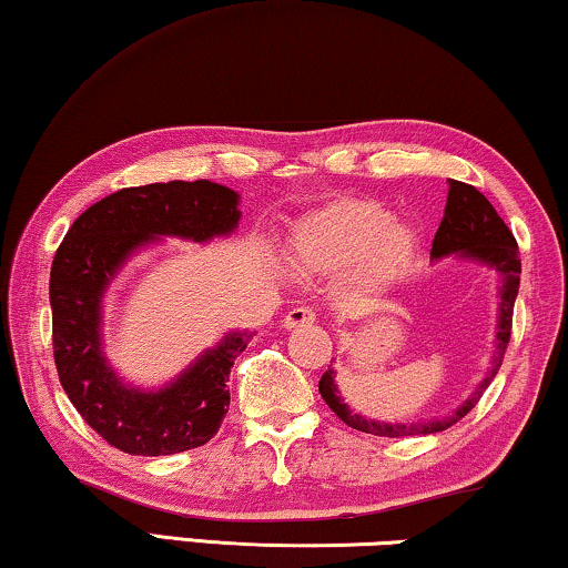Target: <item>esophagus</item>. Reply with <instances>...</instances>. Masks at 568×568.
<instances>
[{
	"label": "esophagus",
	"instance_id": "1",
	"mask_svg": "<svg viewBox=\"0 0 568 568\" xmlns=\"http://www.w3.org/2000/svg\"><path fill=\"white\" fill-rule=\"evenodd\" d=\"M317 320V312L312 307H294L286 312L284 317V325L290 327V331H294V327H307V325H315Z\"/></svg>",
	"mask_w": 568,
	"mask_h": 568
}]
</instances>
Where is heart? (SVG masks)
<instances>
[{"label": "heart", "mask_w": 568, "mask_h": 568, "mask_svg": "<svg viewBox=\"0 0 568 568\" xmlns=\"http://www.w3.org/2000/svg\"><path fill=\"white\" fill-rule=\"evenodd\" d=\"M292 256L312 274L353 268L358 284L379 286L413 256V233L389 210L368 200H343L304 220L292 237Z\"/></svg>", "instance_id": "1"}]
</instances>
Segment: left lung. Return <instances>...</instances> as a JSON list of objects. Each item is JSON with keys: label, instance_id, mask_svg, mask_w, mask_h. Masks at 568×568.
Returning <instances> with one entry per match:
<instances>
[{"label": "left lung", "instance_id": "obj_1", "mask_svg": "<svg viewBox=\"0 0 568 568\" xmlns=\"http://www.w3.org/2000/svg\"><path fill=\"white\" fill-rule=\"evenodd\" d=\"M462 256H474L484 261V264L495 266L499 274H503V307H499V333H497V351L495 361H491V368L487 379L479 384L471 397H468L462 407L456 409L454 415L443 417V420H427V423H374L366 420L356 413H351L348 407L343 405L333 384V372H325L323 379H320V394L327 402V407L333 409L341 420L353 427V430L382 435V438H409V435H427V433H440L446 427L456 425L458 420L471 413L476 402L481 399V394L495 379L499 366H503L509 333H513V307L517 297V286H520V251H517V241L513 230L505 225V220L497 215V210L491 207L487 196H484L479 189L464 182H450L448 186V202H446V215L440 220L438 233L433 237V258L448 256V253H458Z\"/></svg>", "mask_w": 568, "mask_h": 568}]
</instances>
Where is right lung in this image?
<instances>
[{"instance_id":"add662e5","label":"right lung","mask_w":568,"mask_h":568,"mask_svg":"<svg viewBox=\"0 0 568 568\" xmlns=\"http://www.w3.org/2000/svg\"><path fill=\"white\" fill-rule=\"evenodd\" d=\"M237 194L212 182H166L120 189L81 212L51 266L53 358L71 405L112 448L130 456H171L200 448L223 425L227 374L245 348L233 333L171 386L128 389L100 351V300L114 271L153 235L207 241L237 225Z\"/></svg>"}]
</instances>
